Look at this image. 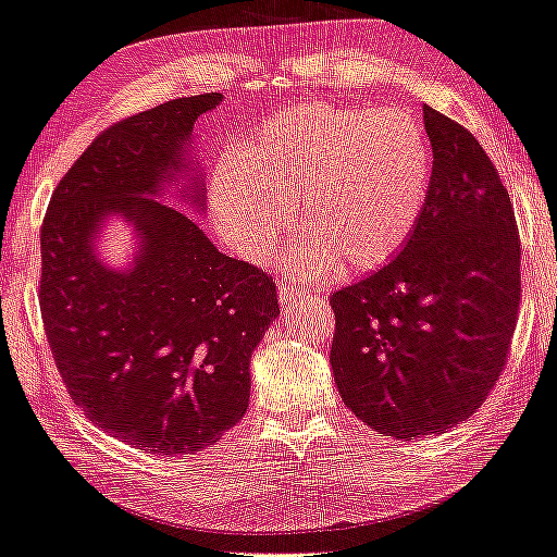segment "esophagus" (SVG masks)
<instances>
[{
	"mask_svg": "<svg viewBox=\"0 0 557 557\" xmlns=\"http://www.w3.org/2000/svg\"><path fill=\"white\" fill-rule=\"evenodd\" d=\"M298 293H300V286H298V283H295L293 276H281V278H278V298H281L283 305L293 302V298H295V295H298Z\"/></svg>",
	"mask_w": 557,
	"mask_h": 557,
	"instance_id": "esophagus-1",
	"label": "esophagus"
}]
</instances>
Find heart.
Returning <instances> with one entry per match:
<instances>
[{"instance_id": "heart-1", "label": "heart", "mask_w": 557, "mask_h": 557, "mask_svg": "<svg viewBox=\"0 0 557 557\" xmlns=\"http://www.w3.org/2000/svg\"><path fill=\"white\" fill-rule=\"evenodd\" d=\"M433 151L401 110L300 106L267 120L213 175V219L249 259H267L293 228L290 207L317 240L298 252L320 281L384 267L421 221Z\"/></svg>"}]
</instances>
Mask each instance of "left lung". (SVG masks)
<instances>
[{
    "mask_svg": "<svg viewBox=\"0 0 557 557\" xmlns=\"http://www.w3.org/2000/svg\"><path fill=\"white\" fill-rule=\"evenodd\" d=\"M433 177L411 240L336 290L332 370L380 435L413 440L467 421L507 366L521 302V243L507 187L479 139L423 108Z\"/></svg>",
    "mask_w": 557,
    "mask_h": 557,
    "instance_id": "1",
    "label": "left lung"
}]
</instances>
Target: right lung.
Returning <instances> with one entry per match:
<instances>
[{
  "instance_id": "1",
  "label": "right lung",
  "mask_w": 557,
  "mask_h": 557,
  "mask_svg": "<svg viewBox=\"0 0 557 557\" xmlns=\"http://www.w3.org/2000/svg\"><path fill=\"white\" fill-rule=\"evenodd\" d=\"M221 98H175L110 124L66 170L40 225V314L72 401L106 433L170 457L240 423L249 358L278 314L267 269L225 257L189 215L146 199ZM112 210L143 233L129 272L92 255Z\"/></svg>"
}]
</instances>
